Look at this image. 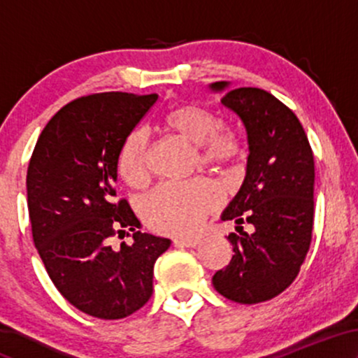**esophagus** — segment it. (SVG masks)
<instances>
[{
    "instance_id": "1",
    "label": "esophagus",
    "mask_w": 358,
    "mask_h": 358,
    "mask_svg": "<svg viewBox=\"0 0 358 358\" xmlns=\"http://www.w3.org/2000/svg\"><path fill=\"white\" fill-rule=\"evenodd\" d=\"M173 244L176 248H195L199 244V239L196 237H176L173 239Z\"/></svg>"
}]
</instances>
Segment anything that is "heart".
Returning <instances> with one entry per match:
<instances>
[{
  "instance_id": "heart-1",
  "label": "heart",
  "mask_w": 358,
  "mask_h": 358,
  "mask_svg": "<svg viewBox=\"0 0 358 358\" xmlns=\"http://www.w3.org/2000/svg\"><path fill=\"white\" fill-rule=\"evenodd\" d=\"M170 133L195 146L196 163L225 170L239 162L242 143L232 127L199 104H182L163 117ZM150 136L143 129L129 133L117 153V173L131 187H143L150 178ZM222 203L219 185L208 178L190 183H165L143 200L141 215L148 227L162 234H190Z\"/></svg>"
}]
</instances>
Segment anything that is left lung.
<instances>
[{
	"label": "left lung",
	"instance_id": "1",
	"mask_svg": "<svg viewBox=\"0 0 358 358\" xmlns=\"http://www.w3.org/2000/svg\"><path fill=\"white\" fill-rule=\"evenodd\" d=\"M213 89H227L215 82ZM222 104L239 114L248 131V175L224 220H236L229 234L234 256L213 274L217 293L241 305L269 301L291 286L305 262L315 217V159L301 122L268 90H227ZM248 221L252 234L240 224Z\"/></svg>",
	"mask_w": 358,
	"mask_h": 358
}]
</instances>
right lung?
I'll list each match as a JSON object with an SVG mask.
<instances>
[{"instance_id": "obj_1", "label": "right lung", "mask_w": 358, "mask_h": 358, "mask_svg": "<svg viewBox=\"0 0 358 358\" xmlns=\"http://www.w3.org/2000/svg\"><path fill=\"white\" fill-rule=\"evenodd\" d=\"M158 94L99 92L77 97L53 116L27 171L34 244L60 294L101 320L133 315L153 294L156 259L170 239L136 232L139 220L117 200V153ZM127 228L135 242L114 250Z\"/></svg>"}]
</instances>
